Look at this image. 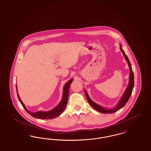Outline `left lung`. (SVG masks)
<instances>
[{
  "label": "left lung",
  "instance_id": "8db88e82",
  "mask_svg": "<svg viewBox=\"0 0 151 151\" xmlns=\"http://www.w3.org/2000/svg\"><path fill=\"white\" fill-rule=\"evenodd\" d=\"M120 50L122 51L124 57L125 58V59L126 60L129 67V84L128 86L127 87L125 92L124 94H123V96L121 99V100L119 101V102L118 103V104L115 106L114 108H112V109H106V108H103L100 105H99V104L95 103L91 99V98L89 97L88 94L87 93L86 91L84 89V92L86 96L87 100L88 101L89 104L93 107V108L96 110L97 111L100 112L101 113H104V114H109V113H114L115 111H117L118 110H119V109H121V108H123L127 102V101L129 100V97L131 95L134 86V73L132 70V67H131V65L130 63L129 59L128 57H127V55H126L125 52L124 50L122 49V45L120 44Z\"/></svg>",
  "mask_w": 151,
  "mask_h": 151
}]
</instances>
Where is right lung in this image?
<instances>
[{
  "mask_svg": "<svg viewBox=\"0 0 151 151\" xmlns=\"http://www.w3.org/2000/svg\"><path fill=\"white\" fill-rule=\"evenodd\" d=\"M73 81V79H70L69 81H68L65 84L63 89V96H62V100L60 102V103L56 107L54 108L53 109L47 111H38L35 113L30 111L28 109L25 107V105L24 103L22 102L21 100L19 95L18 94L17 92V84H16V91H17V97L19 99V100L20 101V103L22 104V106L24 109L26 110V111L31 115L33 117L35 118H38V119H54L55 118H57L60 115L63 111L65 110V108L66 107L67 104V101L68 99V94H69V89L70 85Z\"/></svg>",
  "mask_w": 151,
  "mask_h": 151,
  "instance_id": "1",
  "label": "right lung"
}]
</instances>
